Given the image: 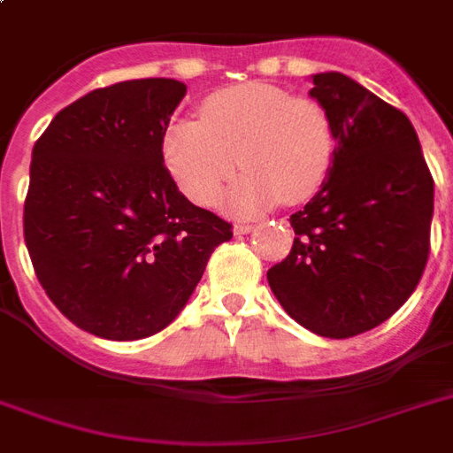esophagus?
Wrapping results in <instances>:
<instances>
[{
	"instance_id": "34e87169",
	"label": "esophagus",
	"mask_w": 453,
	"mask_h": 453,
	"mask_svg": "<svg viewBox=\"0 0 453 453\" xmlns=\"http://www.w3.org/2000/svg\"><path fill=\"white\" fill-rule=\"evenodd\" d=\"M254 233V227L251 226H234V234H237V237H242V234H251Z\"/></svg>"
}]
</instances>
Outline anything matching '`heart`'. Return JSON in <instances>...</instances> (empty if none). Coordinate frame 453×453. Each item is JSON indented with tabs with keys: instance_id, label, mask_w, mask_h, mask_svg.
I'll list each match as a JSON object with an SVG mask.
<instances>
[{
	"instance_id": "heart-1",
	"label": "heart",
	"mask_w": 453,
	"mask_h": 453,
	"mask_svg": "<svg viewBox=\"0 0 453 453\" xmlns=\"http://www.w3.org/2000/svg\"><path fill=\"white\" fill-rule=\"evenodd\" d=\"M334 129L326 110L268 84H242L209 96L202 122L176 119L164 134V162L178 188L213 206L237 173L230 206L251 216L310 199L331 169Z\"/></svg>"
}]
</instances>
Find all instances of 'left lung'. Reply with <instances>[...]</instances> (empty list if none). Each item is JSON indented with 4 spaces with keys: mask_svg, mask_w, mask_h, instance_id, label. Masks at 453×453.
<instances>
[{
    "mask_svg": "<svg viewBox=\"0 0 453 453\" xmlns=\"http://www.w3.org/2000/svg\"><path fill=\"white\" fill-rule=\"evenodd\" d=\"M310 80L336 148L322 188L289 219L296 240L268 284L301 326L350 338L414 294L428 261L435 183L404 112L348 74Z\"/></svg>",
    "mask_w": 453,
    "mask_h": 453,
    "instance_id": "1",
    "label": "left lung"
}]
</instances>
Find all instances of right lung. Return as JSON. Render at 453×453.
Instances as JSON below:
<instances>
[{"mask_svg": "<svg viewBox=\"0 0 453 453\" xmlns=\"http://www.w3.org/2000/svg\"><path fill=\"white\" fill-rule=\"evenodd\" d=\"M183 96V81L166 77L96 88L32 148L25 244L46 296L94 336L138 341L169 326L233 237L164 166Z\"/></svg>", "mask_w": 453, "mask_h": 453, "instance_id": "1", "label": "right lung"}]
</instances>
